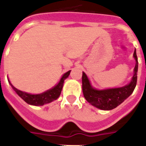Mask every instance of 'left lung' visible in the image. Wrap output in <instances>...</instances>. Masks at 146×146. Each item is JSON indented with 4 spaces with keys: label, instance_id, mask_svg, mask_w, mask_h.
<instances>
[{
    "label": "left lung",
    "instance_id": "1",
    "mask_svg": "<svg viewBox=\"0 0 146 146\" xmlns=\"http://www.w3.org/2000/svg\"><path fill=\"white\" fill-rule=\"evenodd\" d=\"M133 57L136 60L132 80L129 84L122 88H111L106 90H96L91 86L90 82L86 74L82 75V90L84 98L89 104L101 110H112L121 104L126 98H128L134 90L137 84V73L138 62L136 50L133 52Z\"/></svg>",
    "mask_w": 146,
    "mask_h": 146
}]
</instances>
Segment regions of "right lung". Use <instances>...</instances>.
<instances>
[{
  "label": "right lung",
  "mask_w": 146,
  "mask_h": 146,
  "mask_svg": "<svg viewBox=\"0 0 146 146\" xmlns=\"http://www.w3.org/2000/svg\"><path fill=\"white\" fill-rule=\"evenodd\" d=\"M70 73V70L63 75L62 77L61 78V80L59 81V83L56 85L55 87H54L51 89L45 92L42 94H29V93H27V92L18 90L17 88L13 86V84L10 83V81H9V83L11 84V86L13 87L14 91L18 94V96L22 98L23 100L26 103H27L28 104L35 105V106H42V105L49 104L50 102L54 101V100H55L59 97V96L61 94V92H62V89L64 80L69 76Z\"/></svg>",
  "instance_id": "obj_1"
}]
</instances>
